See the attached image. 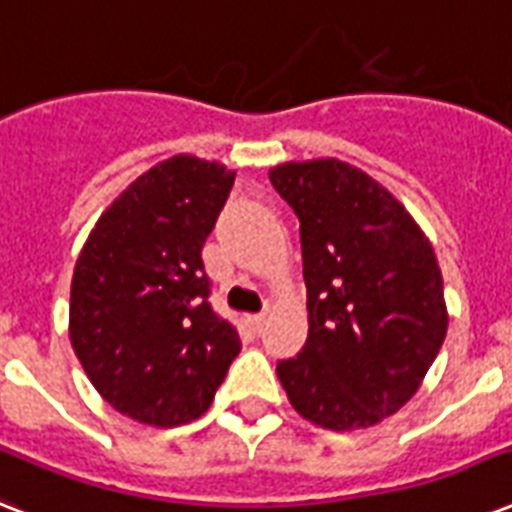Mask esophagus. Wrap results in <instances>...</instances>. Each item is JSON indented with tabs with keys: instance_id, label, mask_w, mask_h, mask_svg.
Returning a JSON list of instances; mask_svg holds the SVG:
<instances>
[{
	"instance_id": "34e87169",
	"label": "esophagus",
	"mask_w": 512,
	"mask_h": 512,
	"mask_svg": "<svg viewBox=\"0 0 512 512\" xmlns=\"http://www.w3.org/2000/svg\"><path fill=\"white\" fill-rule=\"evenodd\" d=\"M265 319H268V316H265V313H252V316H249V327L255 329V332H263V327H265Z\"/></svg>"
}]
</instances>
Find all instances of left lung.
<instances>
[{"label": "left lung", "instance_id": "1", "mask_svg": "<svg viewBox=\"0 0 512 512\" xmlns=\"http://www.w3.org/2000/svg\"><path fill=\"white\" fill-rule=\"evenodd\" d=\"M300 217L308 287L303 353L279 361L313 425L358 430L396 414L444 345L449 311L433 244L393 193L340 159L268 172Z\"/></svg>", "mask_w": 512, "mask_h": 512}]
</instances>
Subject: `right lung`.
Here are the masks:
<instances>
[{"instance_id":"add662e5","label":"right lung","mask_w":512,"mask_h":512,"mask_svg":"<svg viewBox=\"0 0 512 512\" xmlns=\"http://www.w3.org/2000/svg\"><path fill=\"white\" fill-rule=\"evenodd\" d=\"M236 172L177 154L116 196L76 257L68 337L116 412L175 428L207 412L241 350L209 297L201 249Z\"/></svg>"}]
</instances>
